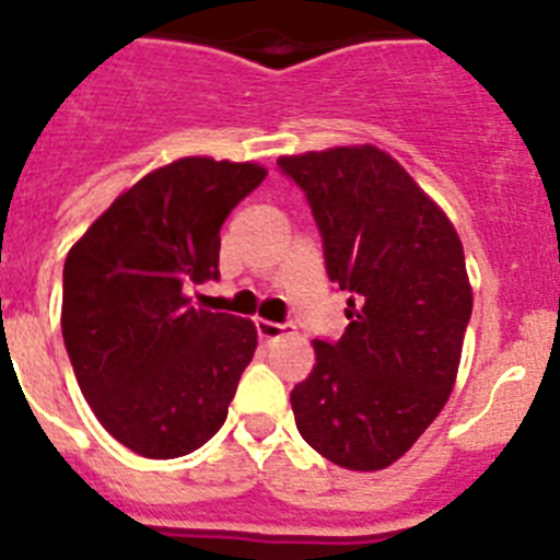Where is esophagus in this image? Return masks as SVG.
<instances>
[{"instance_id":"1","label":"esophagus","mask_w":560,"mask_h":560,"mask_svg":"<svg viewBox=\"0 0 560 560\" xmlns=\"http://www.w3.org/2000/svg\"><path fill=\"white\" fill-rule=\"evenodd\" d=\"M255 325H257V334H260V339H266V341L294 334V325H285V323H269V319H257Z\"/></svg>"}]
</instances>
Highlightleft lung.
Wrapping results in <instances>:
<instances>
[{"mask_svg": "<svg viewBox=\"0 0 560 560\" xmlns=\"http://www.w3.org/2000/svg\"><path fill=\"white\" fill-rule=\"evenodd\" d=\"M308 196L330 283L350 325L314 339L316 364L291 389L296 429L350 471H381L432 427L454 389L471 319L463 241L398 160L375 145L280 156Z\"/></svg>", "mask_w": 560, "mask_h": 560, "instance_id": "8db88e82", "label": "left lung"}]
</instances>
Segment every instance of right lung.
I'll use <instances>...</instances> for the list:
<instances>
[{
	"instance_id": "1",
	"label": "right lung",
	"mask_w": 560,
	"mask_h": 560,
	"mask_svg": "<svg viewBox=\"0 0 560 560\" xmlns=\"http://www.w3.org/2000/svg\"><path fill=\"white\" fill-rule=\"evenodd\" d=\"M264 179L257 162L185 156L120 192L69 249L61 330L78 387L142 457H185L224 427L257 330L192 308L187 285L219 277L221 224Z\"/></svg>"
}]
</instances>
